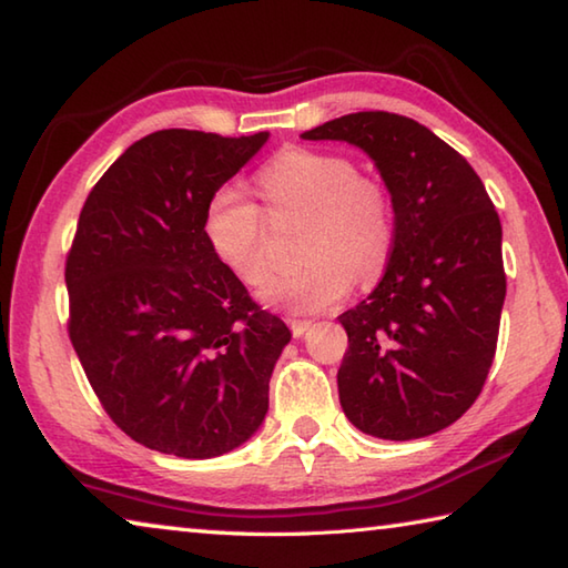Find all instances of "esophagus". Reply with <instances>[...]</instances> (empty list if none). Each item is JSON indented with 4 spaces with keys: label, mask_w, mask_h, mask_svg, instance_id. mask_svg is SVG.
Instances as JSON below:
<instances>
[{
    "label": "esophagus",
    "mask_w": 568,
    "mask_h": 568,
    "mask_svg": "<svg viewBox=\"0 0 568 568\" xmlns=\"http://www.w3.org/2000/svg\"><path fill=\"white\" fill-rule=\"evenodd\" d=\"M288 328H292L294 336H304L308 328H312V321H304V318H286Z\"/></svg>",
    "instance_id": "1"
}]
</instances>
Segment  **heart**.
Wrapping results in <instances>:
<instances>
[{"label":"heart","mask_w":568,"mask_h":568,"mask_svg":"<svg viewBox=\"0 0 568 568\" xmlns=\"http://www.w3.org/2000/svg\"><path fill=\"white\" fill-rule=\"evenodd\" d=\"M266 210L304 212V264L272 274L262 302L296 314L324 312L348 294L353 280L376 282L390 260L395 222L390 195L378 180L358 175L353 160L286 145L256 173ZM202 237L215 260L244 284L266 272V220L240 185H220L202 210Z\"/></svg>","instance_id":"1"}]
</instances>
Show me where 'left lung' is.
Here are the masks:
<instances>
[{
    "instance_id": "left-lung-1",
    "label": "left lung",
    "mask_w": 568,
    "mask_h": 568,
    "mask_svg": "<svg viewBox=\"0 0 568 568\" xmlns=\"http://www.w3.org/2000/svg\"><path fill=\"white\" fill-rule=\"evenodd\" d=\"M302 138L361 148L395 215L383 280L338 316L341 408L381 440L443 430L483 393L497 351L507 294L497 210L473 165L413 118L361 111Z\"/></svg>"
}]
</instances>
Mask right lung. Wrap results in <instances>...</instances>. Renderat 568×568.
I'll use <instances>...</instances> for the list:
<instances>
[{
    "mask_svg": "<svg viewBox=\"0 0 568 568\" xmlns=\"http://www.w3.org/2000/svg\"><path fill=\"white\" fill-rule=\"evenodd\" d=\"M270 133L141 138L83 202L67 256L69 336L103 410L151 450L207 459L260 430L288 344L280 316L202 237V210Z\"/></svg>",
    "mask_w": 568,
    "mask_h": 568,
    "instance_id": "obj_1",
    "label": "right lung"
}]
</instances>
